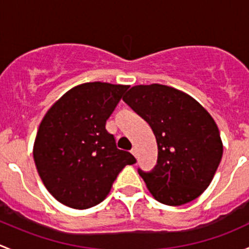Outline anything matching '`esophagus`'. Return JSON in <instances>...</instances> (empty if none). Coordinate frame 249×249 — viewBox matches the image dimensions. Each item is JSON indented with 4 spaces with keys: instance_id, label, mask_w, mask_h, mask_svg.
<instances>
[{
    "instance_id": "34e87169",
    "label": "esophagus",
    "mask_w": 249,
    "mask_h": 249,
    "mask_svg": "<svg viewBox=\"0 0 249 249\" xmlns=\"http://www.w3.org/2000/svg\"><path fill=\"white\" fill-rule=\"evenodd\" d=\"M131 154H132V155H135V157H136V155H137V150H136V148H132V149H131Z\"/></svg>"
}]
</instances>
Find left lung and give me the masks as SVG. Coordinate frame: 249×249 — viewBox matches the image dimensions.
Masks as SVG:
<instances>
[{"instance_id": "obj_1", "label": "left lung", "mask_w": 249, "mask_h": 249, "mask_svg": "<svg viewBox=\"0 0 249 249\" xmlns=\"http://www.w3.org/2000/svg\"><path fill=\"white\" fill-rule=\"evenodd\" d=\"M152 127L158 143L154 171L139 173L157 201L180 206L212 182L223 155L212 115L182 90L162 84L135 85L123 97Z\"/></svg>"}]
</instances>
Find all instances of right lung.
<instances>
[{
	"mask_svg": "<svg viewBox=\"0 0 249 249\" xmlns=\"http://www.w3.org/2000/svg\"><path fill=\"white\" fill-rule=\"evenodd\" d=\"M129 85L90 82L65 92L46 113L34 160L48 192L62 205L87 210L102 202L134 155L118 149L106 120Z\"/></svg>",
	"mask_w": 249,
	"mask_h": 249,
	"instance_id": "obj_1",
	"label": "right lung"
}]
</instances>
